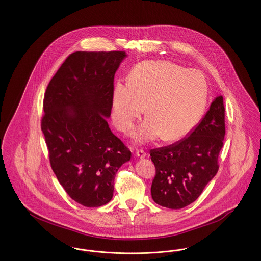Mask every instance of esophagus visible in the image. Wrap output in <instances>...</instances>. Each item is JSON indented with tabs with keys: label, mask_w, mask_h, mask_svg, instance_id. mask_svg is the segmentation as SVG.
<instances>
[{
	"label": "esophagus",
	"mask_w": 261,
	"mask_h": 261,
	"mask_svg": "<svg viewBox=\"0 0 261 261\" xmlns=\"http://www.w3.org/2000/svg\"><path fill=\"white\" fill-rule=\"evenodd\" d=\"M136 156H138L139 159H145L147 156V153L143 149H138L136 151Z\"/></svg>",
	"instance_id": "esophagus-1"
}]
</instances>
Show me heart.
Returning a JSON list of instances; mask_svg holds the SVG:
<instances>
[{
	"label": "heart",
	"instance_id": "heart-1",
	"mask_svg": "<svg viewBox=\"0 0 261 261\" xmlns=\"http://www.w3.org/2000/svg\"><path fill=\"white\" fill-rule=\"evenodd\" d=\"M206 100L207 83L198 69L165 61L144 62L131 70L128 84H115L112 119L120 131L130 133L147 106L149 116L137 129L135 141L145 144L162 134L172 141L197 125Z\"/></svg>",
	"mask_w": 261,
	"mask_h": 261
}]
</instances>
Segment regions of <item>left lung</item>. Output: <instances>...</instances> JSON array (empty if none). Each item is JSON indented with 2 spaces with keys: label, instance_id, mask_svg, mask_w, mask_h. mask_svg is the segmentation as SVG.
<instances>
[{
  "label": "left lung",
  "instance_id": "left-lung-1",
  "mask_svg": "<svg viewBox=\"0 0 261 261\" xmlns=\"http://www.w3.org/2000/svg\"><path fill=\"white\" fill-rule=\"evenodd\" d=\"M225 136L223 97L210 110L189 136L170 146L150 149L155 176L150 188L158 204L180 210L194 202L216 175Z\"/></svg>",
  "mask_w": 261,
  "mask_h": 261
}]
</instances>
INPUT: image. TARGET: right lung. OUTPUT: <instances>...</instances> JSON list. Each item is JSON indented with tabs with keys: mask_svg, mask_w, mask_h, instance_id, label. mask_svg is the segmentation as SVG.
<instances>
[{
	"mask_svg": "<svg viewBox=\"0 0 261 261\" xmlns=\"http://www.w3.org/2000/svg\"><path fill=\"white\" fill-rule=\"evenodd\" d=\"M125 58L122 50L72 53L45 92L41 129L51 169L67 195L87 207L112 199L116 172L131 159L107 119Z\"/></svg>",
	"mask_w": 261,
	"mask_h": 261,
	"instance_id": "obj_1",
	"label": "right lung"
}]
</instances>
